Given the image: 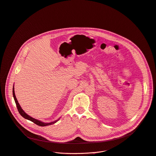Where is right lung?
<instances>
[{"instance_id": "add662e5", "label": "right lung", "mask_w": 156, "mask_h": 156, "mask_svg": "<svg viewBox=\"0 0 156 156\" xmlns=\"http://www.w3.org/2000/svg\"><path fill=\"white\" fill-rule=\"evenodd\" d=\"M13 98H14V100H15V103H16V107H17V109H18V111L19 112V113L20 114V115L23 117L24 119H27L31 122H34V123H36V125L37 126H41V127H45V126H50V125H52V124L56 123L59 119L58 120H56L55 121H53V122H50V123H45V122H43L41 120H39L37 119H36L32 117L29 116V115H27L23 110V109L21 108V107L20 106V104L18 103V101L16 98V96H15V90H14V85H13Z\"/></svg>"}]
</instances>
